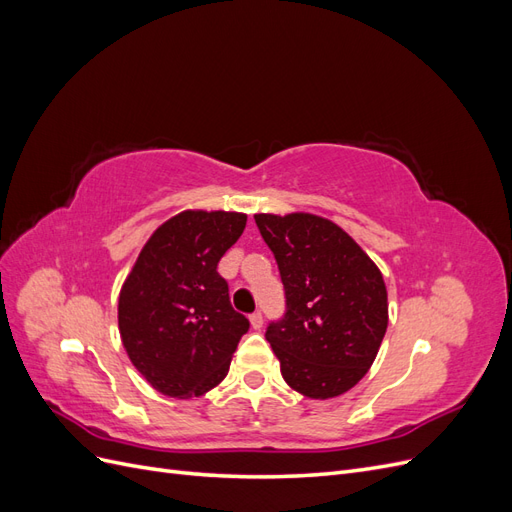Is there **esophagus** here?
Here are the masks:
<instances>
[{"label": "esophagus", "instance_id": "1", "mask_svg": "<svg viewBox=\"0 0 512 512\" xmlns=\"http://www.w3.org/2000/svg\"><path fill=\"white\" fill-rule=\"evenodd\" d=\"M250 324H252L254 331H260V329H262V314H260V312L252 314V316H250Z\"/></svg>", "mask_w": 512, "mask_h": 512}]
</instances>
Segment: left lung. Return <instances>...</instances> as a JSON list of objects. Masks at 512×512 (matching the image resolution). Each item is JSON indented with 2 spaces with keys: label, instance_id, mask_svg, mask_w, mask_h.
Returning a JSON list of instances; mask_svg holds the SVG:
<instances>
[{
  "label": "left lung",
  "instance_id": "8db88e82",
  "mask_svg": "<svg viewBox=\"0 0 512 512\" xmlns=\"http://www.w3.org/2000/svg\"><path fill=\"white\" fill-rule=\"evenodd\" d=\"M254 220L286 290V314L267 329L286 384L309 399L344 395L376 361L389 324L380 269L320 215L256 213Z\"/></svg>",
  "mask_w": 512,
  "mask_h": 512
}]
</instances>
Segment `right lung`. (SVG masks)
Here are the masks:
<instances>
[{
	"instance_id": "obj_1",
	"label": "right lung",
	"mask_w": 512,
	"mask_h": 512,
	"mask_svg": "<svg viewBox=\"0 0 512 512\" xmlns=\"http://www.w3.org/2000/svg\"><path fill=\"white\" fill-rule=\"evenodd\" d=\"M247 222L237 211L185 209L143 245L119 292V335L132 365L166 397L218 386L250 329L228 299L218 262Z\"/></svg>"
}]
</instances>
